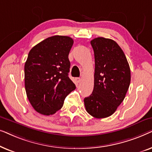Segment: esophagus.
Returning a JSON list of instances; mask_svg holds the SVG:
<instances>
[{
    "label": "esophagus",
    "mask_w": 152,
    "mask_h": 152,
    "mask_svg": "<svg viewBox=\"0 0 152 152\" xmlns=\"http://www.w3.org/2000/svg\"><path fill=\"white\" fill-rule=\"evenodd\" d=\"M75 81H76L77 83H80L81 82V78L77 77V78H75Z\"/></svg>",
    "instance_id": "obj_1"
}]
</instances>
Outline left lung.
Masks as SVG:
<instances>
[{"mask_svg": "<svg viewBox=\"0 0 152 152\" xmlns=\"http://www.w3.org/2000/svg\"><path fill=\"white\" fill-rule=\"evenodd\" d=\"M95 56L94 88L84 99L86 111L95 118L115 113L129 87L131 72L124 52L115 41L97 37L91 41Z\"/></svg>", "mask_w": 152, "mask_h": 152, "instance_id": "8db88e82", "label": "left lung"}]
</instances>
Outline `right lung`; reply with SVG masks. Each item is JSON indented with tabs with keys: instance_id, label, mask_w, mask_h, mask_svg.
I'll return each mask as SVG.
<instances>
[{
	"instance_id": "obj_1",
	"label": "right lung",
	"mask_w": 152,
	"mask_h": 152,
	"mask_svg": "<svg viewBox=\"0 0 152 152\" xmlns=\"http://www.w3.org/2000/svg\"><path fill=\"white\" fill-rule=\"evenodd\" d=\"M72 38L55 35L30 50L25 64V87L31 105L38 113L53 115L76 86L68 77V55Z\"/></svg>"
}]
</instances>
